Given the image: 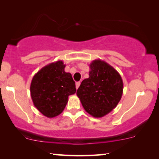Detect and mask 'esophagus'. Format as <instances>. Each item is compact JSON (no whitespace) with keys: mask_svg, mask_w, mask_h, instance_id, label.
<instances>
[{"mask_svg":"<svg viewBox=\"0 0 159 159\" xmlns=\"http://www.w3.org/2000/svg\"><path fill=\"white\" fill-rule=\"evenodd\" d=\"M80 82H76V83H75V88H76V89H79V87L80 86Z\"/></svg>","mask_w":159,"mask_h":159,"instance_id":"obj_1","label":"esophagus"}]
</instances>
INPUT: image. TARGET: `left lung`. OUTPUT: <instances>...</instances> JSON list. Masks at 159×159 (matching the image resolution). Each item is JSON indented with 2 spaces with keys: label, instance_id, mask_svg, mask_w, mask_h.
Here are the masks:
<instances>
[{
  "label": "left lung",
  "instance_id": "left-lung-1",
  "mask_svg": "<svg viewBox=\"0 0 159 159\" xmlns=\"http://www.w3.org/2000/svg\"><path fill=\"white\" fill-rule=\"evenodd\" d=\"M89 67V78L81 82L76 94L88 113L101 118L116 107L124 84L117 70L104 61L94 60Z\"/></svg>",
  "mask_w": 159,
  "mask_h": 159
}]
</instances>
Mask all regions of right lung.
Instances as JSON below:
<instances>
[{
    "instance_id": "add662e5",
    "label": "right lung",
    "mask_w": 159,
    "mask_h": 159,
    "mask_svg": "<svg viewBox=\"0 0 159 159\" xmlns=\"http://www.w3.org/2000/svg\"><path fill=\"white\" fill-rule=\"evenodd\" d=\"M62 61L48 64L34 75L30 86L34 106L43 115L56 117L64 110L68 96L76 92L70 73L64 70Z\"/></svg>"
}]
</instances>
